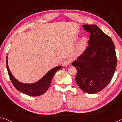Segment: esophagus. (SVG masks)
<instances>
[{
  "instance_id": "obj_1",
  "label": "esophagus",
  "mask_w": 122,
  "mask_h": 122,
  "mask_svg": "<svg viewBox=\"0 0 122 122\" xmlns=\"http://www.w3.org/2000/svg\"><path fill=\"white\" fill-rule=\"evenodd\" d=\"M70 62H71V60L70 59H67V60H65L64 61H63L62 62V66L65 67H67L68 65L70 64Z\"/></svg>"
}]
</instances>
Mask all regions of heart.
<instances>
[{
  "label": "heart",
  "mask_w": 122,
  "mask_h": 122,
  "mask_svg": "<svg viewBox=\"0 0 122 122\" xmlns=\"http://www.w3.org/2000/svg\"><path fill=\"white\" fill-rule=\"evenodd\" d=\"M87 38L85 37H82V38L81 39L78 45V50L79 52H81V51L84 49L86 45L87 44Z\"/></svg>",
  "instance_id": "1"
}]
</instances>
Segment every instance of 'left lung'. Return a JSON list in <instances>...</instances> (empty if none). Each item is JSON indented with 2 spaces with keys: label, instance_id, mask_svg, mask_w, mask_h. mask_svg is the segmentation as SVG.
<instances>
[{
  "label": "left lung",
  "instance_id": "8db88e82",
  "mask_svg": "<svg viewBox=\"0 0 122 122\" xmlns=\"http://www.w3.org/2000/svg\"><path fill=\"white\" fill-rule=\"evenodd\" d=\"M90 33L88 46L73 61L76 68L75 80L79 87L89 94L103 90L108 85L117 66L115 46L112 39L96 25H83Z\"/></svg>",
  "mask_w": 122,
  "mask_h": 122
}]
</instances>
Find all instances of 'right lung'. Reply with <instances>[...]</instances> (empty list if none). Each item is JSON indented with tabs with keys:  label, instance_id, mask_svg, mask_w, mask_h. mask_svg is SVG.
Segmentation results:
<instances>
[{
	"label": "right lung",
	"instance_id": "obj_1",
	"mask_svg": "<svg viewBox=\"0 0 122 122\" xmlns=\"http://www.w3.org/2000/svg\"><path fill=\"white\" fill-rule=\"evenodd\" d=\"M6 64L8 74L14 86L19 91L30 96H39L45 93L50 85L55 73L58 70L62 68L61 66L55 67L50 70L43 77H42L37 82L34 83L27 84L21 83L13 76V75L10 72L8 65V56L6 57Z\"/></svg>",
	"mask_w": 122,
	"mask_h": 122
}]
</instances>
